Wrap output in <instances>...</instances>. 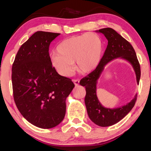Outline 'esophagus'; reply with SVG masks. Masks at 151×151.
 Instances as JSON below:
<instances>
[{
	"instance_id": "1",
	"label": "esophagus",
	"mask_w": 151,
	"mask_h": 151,
	"mask_svg": "<svg viewBox=\"0 0 151 151\" xmlns=\"http://www.w3.org/2000/svg\"><path fill=\"white\" fill-rule=\"evenodd\" d=\"M74 84H75V86H78L79 85V83H80V81H79V80H77V79H74V80H73Z\"/></svg>"
}]
</instances>
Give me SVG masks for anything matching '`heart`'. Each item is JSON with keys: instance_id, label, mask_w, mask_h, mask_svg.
Wrapping results in <instances>:
<instances>
[{"instance_id": "1", "label": "heart", "mask_w": 151, "mask_h": 151, "mask_svg": "<svg viewBox=\"0 0 151 151\" xmlns=\"http://www.w3.org/2000/svg\"><path fill=\"white\" fill-rule=\"evenodd\" d=\"M104 44L95 33H84L64 40L58 45L57 52L50 56L52 67L60 75L68 76L76 68L83 73H90L97 68L103 52Z\"/></svg>"}]
</instances>
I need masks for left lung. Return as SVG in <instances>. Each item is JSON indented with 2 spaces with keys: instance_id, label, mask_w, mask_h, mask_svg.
<instances>
[{
  "instance_id": "obj_1",
  "label": "left lung",
  "mask_w": 151,
  "mask_h": 151,
  "mask_svg": "<svg viewBox=\"0 0 151 151\" xmlns=\"http://www.w3.org/2000/svg\"><path fill=\"white\" fill-rule=\"evenodd\" d=\"M96 32L104 35L108 40V45L99 66L81 79L80 85L86 88L85 103L89 118L98 126L105 127L117 123L131 111L136 103L137 94L130 103L118 108L109 109L102 105L96 96V85L104 66L118 58L128 61L134 68L137 84L140 78V67L132 46L118 32L111 28H104Z\"/></svg>"
}]
</instances>
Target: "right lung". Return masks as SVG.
Returning <instances> with one entry per match:
<instances>
[{
    "instance_id": "obj_1",
    "label": "right lung",
    "mask_w": 151,
    "mask_h": 151,
    "mask_svg": "<svg viewBox=\"0 0 151 151\" xmlns=\"http://www.w3.org/2000/svg\"><path fill=\"white\" fill-rule=\"evenodd\" d=\"M59 33L37 31L20 47L12 67L14 100L30 123L51 129L65 118L66 99L75 85L50 63L49 46Z\"/></svg>"
}]
</instances>
